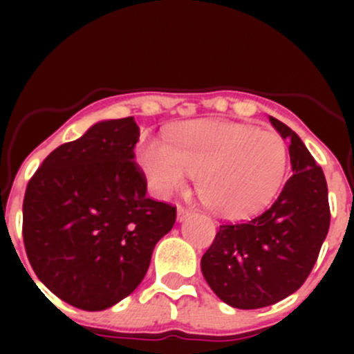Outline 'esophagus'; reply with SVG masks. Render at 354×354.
Here are the masks:
<instances>
[{"instance_id":"esophagus-1","label":"esophagus","mask_w":354,"mask_h":354,"mask_svg":"<svg viewBox=\"0 0 354 354\" xmlns=\"http://www.w3.org/2000/svg\"><path fill=\"white\" fill-rule=\"evenodd\" d=\"M192 216V210H188L187 207H178V221H180V223H183V221H187L188 217Z\"/></svg>"}]
</instances>
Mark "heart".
Listing matches in <instances>:
<instances>
[{"label": "heart", "mask_w": 354, "mask_h": 354, "mask_svg": "<svg viewBox=\"0 0 354 354\" xmlns=\"http://www.w3.org/2000/svg\"><path fill=\"white\" fill-rule=\"evenodd\" d=\"M138 162L159 197L185 188L192 174L202 202L217 216L236 219L276 197L286 180L289 151L276 131L195 120L171 130L164 144L142 145Z\"/></svg>", "instance_id": "b5f03b06"}]
</instances>
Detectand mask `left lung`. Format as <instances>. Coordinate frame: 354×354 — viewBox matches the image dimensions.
<instances>
[{
  "label": "left lung",
  "mask_w": 354,
  "mask_h": 354,
  "mask_svg": "<svg viewBox=\"0 0 354 354\" xmlns=\"http://www.w3.org/2000/svg\"><path fill=\"white\" fill-rule=\"evenodd\" d=\"M289 142L291 178L276 202L246 223L219 226L202 257V274L227 305L263 308L301 288L329 233L327 181L301 138L269 118Z\"/></svg>",
  "instance_id": "left-lung-1"
}]
</instances>
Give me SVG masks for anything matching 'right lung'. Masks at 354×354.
<instances>
[{
    "mask_svg": "<svg viewBox=\"0 0 354 354\" xmlns=\"http://www.w3.org/2000/svg\"><path fill=\"white\" fill-rule=\"evenodd\" d=\"M138 137L131 116L99 121L46 157L25 190L28 262L49 291L80 310H106L133 292L176 221V207L145 195L133 160Z\"/></svg>",
    "mask_w": 354,
    "mask_h": 354,
    "instance_id": "obj_1",
    "label": "right lung"
}]
</instances>
